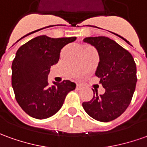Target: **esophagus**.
I'll use <instances>...</instances> for the list:
<instances>
[{
  "instance_id": "1",
  "label": "esophagus",
  "mask_w": 147,
  "mask_h": 147,
  "mask_svg": "<svg viewBox=\"0 0 147 147\" xmlns=\"http://www.w3.org/2000/svg\"><path fill=\"white\" fill-rule=\"evenodd\" d=\"M82 86L81 84H77V88H78V89H81Z\"/></svg>"
}]
</instances>
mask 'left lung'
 Listing matches in <instances>:
<instances>
[{
  "mask_svg": "<svg viewBox=\"0 0 147 147\" xmlns=\"http://www.w3.org/2000/svg\"><path fill=\"white\" fill-rule=\"evenodd\" d=\"M84 42L94 46L99 62L95 75L105 88L103 94L82 103L84 110L95 120L107 122L124 113L133 97L137 82V69L133 57L121 45L106 37H86Z\"/></svg>",
  "mask_w": 147,
  "mask_h": 147,
  "instance_id": "left-lung-1",
  "label": "left lung"
}]
</instances>
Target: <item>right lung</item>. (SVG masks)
<instances>
[{"label":"right lung","mask_w":147,"mask_h":147,"mask_svg":"<svg viewBox=\"0 0 147 147\" xmlns=\"http://www.w3.org/2000/svg\"><path fill=\"white\" fill-rule=\"evenodd\" d=\"M77 37H34L17 51L12 64V86L21 109L29 116L45 119L61 108L69 92L76 84L69 80L50 86V67L58 62L61 49Z\"/></svg>","instance_id":"obj_1"}]
</instances>
